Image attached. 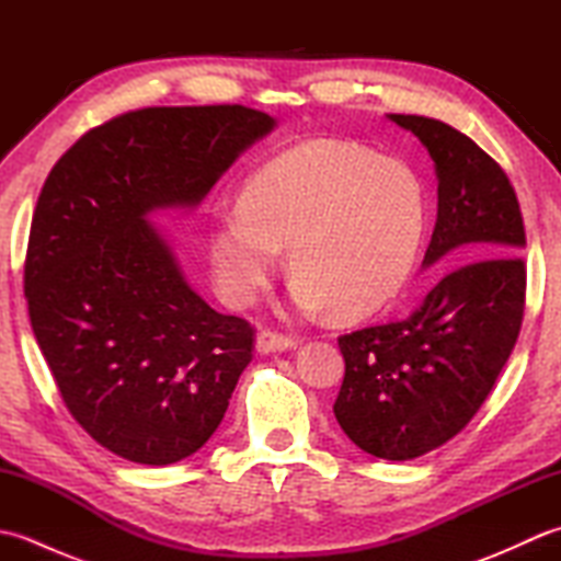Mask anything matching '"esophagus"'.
I'll list each match as a JSON object with an SVG mask.
<instances>
[{
  "instance_id": "34e87169",
  "label": "esophagus",
  "mask_w": 561,
  "mask_h": 561,
  "mask_svg": "<svg viewBox=\"0 0 561 561\" xmlns=\"http://www.w3.org/2000/svg\"><path fill=\"white\" fill-rule=\"evenodd\" d=\"M296 344H299V340L291 335H284V332H277V330H260L255 337V347L260 354L284 352V350L296 347Z\"/></svg>"
}]
</instances>
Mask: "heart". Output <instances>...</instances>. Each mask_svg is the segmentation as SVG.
I'll list each match as a JSON object with an SVG mask.
<instances>
[{"label":"heart","instance_id":"1","mask_svg":"<svg viewBox=\"0 0 561 561\" xmlns=\"http://www.w3.org/2000/svg\"><path fill=\"white\" fill-rule=\"evenodd\" d=\"M426 229V195L410 165L318 139L250 178L241 202L211 214V267L219 294L245 306L289 248L294 301L332 306L340 318L386 308L410 282Z\"/></svg>","mask_w":561,"mask_h":561}]
</instances>
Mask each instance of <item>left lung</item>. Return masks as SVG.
<instances>
[{
    "label": "left lung",
    "mask_w": 561,
    "mask_h": 561,
    "mask_svg": "<svg viewBox=\"0 0 561 561\" xmlns=\"http://www.w3.org/2000/svg\"><path fill=\"white\" fill-rule=\"evenodd\" d=\"M436 163L438 214L424 265L460 262L414 311L340 335L344 380L332 404L356 446L412 460L458 436L490 396L526 308V229L516 190L490 153L434 117L390 115Z\"/></svg>",
    "instance_id": "8db88e82"
}]
</instances>
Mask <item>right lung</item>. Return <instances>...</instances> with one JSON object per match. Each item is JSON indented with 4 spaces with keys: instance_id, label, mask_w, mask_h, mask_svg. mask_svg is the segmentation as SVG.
<instances>
[{
    "instance_id": "obj_1",
    "label": "right lung",
    "mask_w": 561,
    "mask_h": 561,
    "mask_svg": "<svg viewBox=\"0 0 561 561\" xmlns=\"http://www.w3.org/2000/svg\"><path fill=\"white\" fill-rule=\"evenodd\" d=\"M274 121L245 105L139 108L89 129L33 211L23 291L69 414L141 465L193 456L217 432L255 328L190 289L157 207L197 205Z\"/></svg>"
}]
</instances>
